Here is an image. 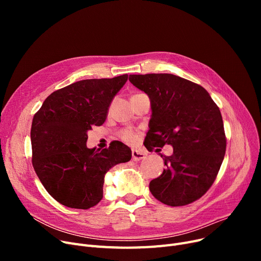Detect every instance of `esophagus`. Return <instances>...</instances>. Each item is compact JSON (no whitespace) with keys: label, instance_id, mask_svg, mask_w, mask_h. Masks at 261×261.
<instances>
[{"label":"esophagus","instance_id":"obj_1","mask_svg":"<svg viewBox=\"0 0 261 261\" xmlns=\"http://www.w3.org/2000/svg\"><path fill=\"white\" fill-rule=\"evenodd\" d=\"M144 158H145V154L141 151V150H136V149L132 150V159H133V161H141Z\"/></svg>","mask_w":261,"mask_h":261}]
</instances>
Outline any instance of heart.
Wrapping results in <instances>:
<instances>
[{"mask_svg":"<svg viewBox=\"0 0 261 261\" xmlns=\"http://www.w3.org/2000/svg\"><path fill=\"white\" fill-rule=\"evenodd\" d=\"M121 139L127 143H133L135 141V133L131 130H125L121 132Z\"/></svg>","mask_w":261,"mask_h":261,"instance_id":"obj_1","label":"heart"}]
</instances>
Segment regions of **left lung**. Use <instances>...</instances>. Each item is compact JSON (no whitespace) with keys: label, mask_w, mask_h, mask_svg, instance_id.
Instances as JSON below:
<instances>
[{"label":"left lung","mask_w":261,"mask_h":261,"mask_svg":"<svg viewBox=\"0 0 261 261\" xmlns=\"http://www.w3.org/2000/svg\"><path fill=\"white\" fill-rule=\"evenodd\" d=\"M129 80L151 103L145 147L148 151L165 145L173 148L172 155L161 154L166 168L150 182V191L169 206L200 199L216 180L225 154L220 110L203 87L179 76L130 75Z\"/></svg>","instance_id":"left-lung-1"}]
</instances>
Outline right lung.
Instances as JSON below:
<instances>
[{
    "label": "right lung",
    "instance_id": "add662e5",
    "mask_svg": "<svg viewBox=\"0 0 261 261\" xmlns=\"http://www.w3.org/2000/svg\"><path fill=\"white\" fill-rule=\"evenodd\" d=\"M127 80L125 74L74 82L51 93L34 116V169L47 193L64 206H95L102 199L106 173L131 160V149L118 141L102 150L87 147L88 131L105 122Z\"/></svg>",
    "mask_w": 261,
    "mask_h": 261
}]
</instances>
